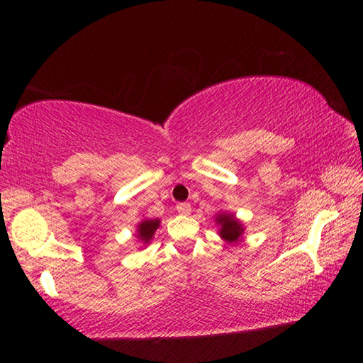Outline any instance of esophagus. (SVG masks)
Wrapping results in <instances>:
<instances>
[{
    "instance_id": "obj_1",
    "label": "esophagus",
    "mask_w": 363,
    "mask_h": 363,
    "mask_svg": "<svg viewBox=\"0 0 363 363\" xmlns=\"http://www.w3.org/2000/svg\"><path fill=\"white\" fill-rule=\"evenodd\" d=\"M176 210L179 214H184V216H187V214H190V211H192V206H190V203H186V201H182V203H177L176 205Z\"/></svg>"
}]
</instances>
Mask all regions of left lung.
Instances as JSON below:
<instances>
[{
  "mask_svg": "<svg viewBox=\"0 0 363 363\" xmlns=\"http://www.w3.org/2000/svg\"><path fill=\"white\" fill-rule=\"evenodd\" d=\"M218 224H220V237L225 238L227 242H237L240 238L243 227L240 225V223L232 216V214H219L216 218Z\"/></svg>",
  "mask_w": 363,
  "mask_h": 363,
  "instance_id": "8db88e82",
  "label": "left lung"
}]
</instances>
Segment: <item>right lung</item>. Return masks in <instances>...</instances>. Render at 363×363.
<instances>
[{
    "label": "right lung",
    "mask_w": 363,
    "mask_h": 363,
    "mask_svg": "<svg viewBox=\"0 0 363 363\" xmlns=\"http://www.w3.org/2000/svg\"><path fill=\"white\" fill-rule=\"evenodd\" d=\"M160 225V220L158 219H145L143 220V223L139 224L138 227V232H139V238L143 242H149L150 238L153 237V233H155V230L158 229Z\"/></svg>",
    "instance_id": "add662e5"
}]
</instances>
